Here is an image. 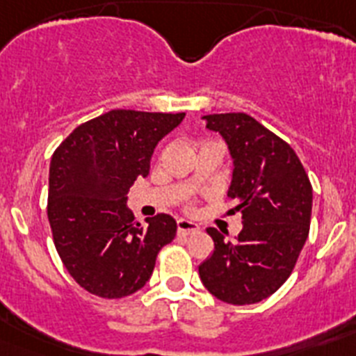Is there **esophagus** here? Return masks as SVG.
Segmentation results:
<instances>
[{
	"instance_id": "esophagus-1",
	"label": "esophagus",
	"mask_w": 356,
	"mask_h": 356,
	"mask_svg": "<svg viewBox=\"0 0 356 356\" xmlns=\"http://www.w3.org/2000/svg\"><path fill=\"white\" fill-rule=\"evenodd\" d=\"M176 228H178V235H194L200 232V226L193 221H187V219H178Z\"/></svg>"
}]
</instances>
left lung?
I'll list each match as a JSON object with an SVG mask.
<instances>
[{
  "instance_id": "8db88e82",
  "label": "left lung",
  "mask_w": 356,
  "mask_h": 356,
  "mask_svg": "<svg viewBox=\"0 0 356 356\" xmlns=\"http://www.w3.org/2000/svg\"><path fill=\"white\" fill-rule=\"evenodd\" d=\"M234 159L228 197L237 201L242 229L225 241L216 228L213 253L200 266L207 291L229 305H253L287 282L305 246L312 216V185L296 151L244 112L210 114Z\"/></svg>"
}]
</instances>
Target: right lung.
Wrapping results in <instances>:
<instances>
[{
    "label": "right lung",
    "mask_w": 356,
    "mask_h": 356,
    "mask_svg": "<svg viewBox=\"0 0 356 356\" xmlns=\"http://www.w3.org/2000/svg\"><path fill=\"white\" fill-rule=\"evenodd\" d=\"M185 114L110 110L72 130L49 163L48 219L62 264L80 287L124 298L146 285L159 251L175 238L168 213L135 221L127 194L149 175L156 144Z\"/></svg>",
    "instance_id": "obj_1"
}]
</instances>
